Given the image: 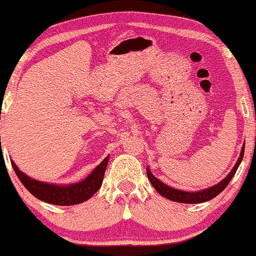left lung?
I'll list each match as a JSON object with an SVG mask.
<instances>
[{
	"label": "left lung",
	"mask_w": 256,
	"mask_h": 256,
	"mask_svg": "<svg viewBox=\"0 0 256 256\" xmlns=\"http://www.w3.org/2000/svg\"><path fill=\"white\" fill-rule=\"evenodd\" d=\"M243 155H244V146L242 148L240 156H239L236 166L232 168V171L228 174V176L223 178V180L220 181V184H217L216 186L210 187V188H206V190H202V191H198V192L180 191V190L172 188V187L165 185L164 182L158 180V178L150 172L149 168H146V175H148V178H149V181L152 182V185L154 186V188L162 196H164L165 198L171 200V201H175V202H180V204H202V202H206V201H210V200L214 198L217 194H220V192L228 186V184L230 182L233 176L236 175V168H238L239 164H240L242 160H243Z\"/></svg>",
	"instance_id": "left-lung-1"
}]
</instances>
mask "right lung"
Segmentation results:
<instances>
[{
    "label": "right lung",
    "mask_w": 256,
    "mask_h": 256,
    "mask_svg": "<svg viewBox=\"0 0 256 256\" xmlns=\"http://www.w3.org/2000/svg\"><path fill=\"white\" fill-rule=\"evenodd\" d=\"M10 164H12L13 170L16 171V175L18 176L20 182L34 197L46 202V204H58V206H72V204L88 201L101 187L104 171H106L107 164H108V156L104 158V162L94 168L85 180L69 186L50 185V184L33 180L30 176L20 171V168L16 166L14 162H10Z\"/></svg>",
    "instance_id": "obj_1"
}]
</instances>
